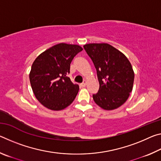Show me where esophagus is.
Instances as JSON below:
<instances>
[{
  "instance_id": "obj_1",
  "label": "esophagus",
  "mask_w": 161,
  "mask_h": 161,
  "mask_svg": "<svg viewBox=\"0 0 161 161\" xmlns=\"http://www.w3.org/2000/svg\"><path fill=\"white\" fill-rule=\"evenodd\" d=\"M86 80H84L83 82L81 84V86H82V87H84V86H86Z\"/></svg>"
}]
</instances>
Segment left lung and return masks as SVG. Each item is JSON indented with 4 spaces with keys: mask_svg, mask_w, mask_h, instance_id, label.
I'll return each instance as SVG.
<instances>
[{
    "mask_svg": "<svg viewBox=\"0 0 161 161\" xmlns=\"http://www.w3.org/2000/svg\"><path fill=\"white\" fill-rule=\"evenodd\" d=\"M84 48L97 69L99 89L94 102L104 110H114L126 102L132 92L134 72L124 54L107 43H90Z\"/></svg>",
    "mask_w": 161,
    "mask_h": 161,
    "instance_id": "8db88e82",
    "label": "left lung"
}]
</instances>
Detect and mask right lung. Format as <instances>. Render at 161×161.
I'll return each mask as SVG.
<instances>
[{
    "instance_id": "1",
    "label": "right lung",
    "mask_w": 161,
    "mask_h": 161,
    "mask_svg": "<svg viewBox=\"0 0 161 161\" xmlns=\"http://www.w3.org/2000/svg\"><path fill=\"white\" fill-rule=\"evenodd\" d=\"M82 50L80 45L59 43L35 59L29 75L30 81L36 99L46 108L60 111L75 100L80 88L67 75L71 62Z\"/></svg>"
}]
</instances>
